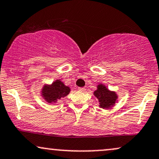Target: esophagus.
<instances>
[{
  "label": "esophagus",
  "instance_id": "1",
  "mask_svg": "<svg viewBox=\"0 0 159 159\" xmlns=\"http://www.w3.org/2000/svg\"><path fill=\"white\" fill-rule=\"evenodd\" d=\"M78 90L81 92H84L86 90V89L84 87H78Z\"/></svg>",
  "mask_w": 159,
  "mask_h": 159
}]
</instances>
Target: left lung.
Here are the masks:
<instances>
[{
	"label": "left lung",
	"mask_w": 159,
	"mask_h": 159,
	"mask_svg": "<svg viewBox=\"0 0 159 159\" xmlns=\"http://www.w3.org/2000/svg\"><path fill=\"white\" fill-rule=\"evenodd\" d=\"M94 95L98 99L99 106L103 109H109L116 104L118 96L115 92L110 91L103 84L98 85Z\"/></svg>",
	"instance_id": "obj_1"
}]
</instances>
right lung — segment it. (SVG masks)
I'll return each instance as SVG.
<instances>
[{
    "label": "right lung",
    "mask_w": 159,
    "mask_h": 159,
    "mask_svg": "<svg viewBox=\"0 0 159 159\" xmlns=\"http://www.w3.org/2000/svg\"><path fill=\"white\" fill-rule=\"evenodd\" d=\"M70 92V87L65 86L60 80H56L51 85H45L42 89V97L48 103L56 102L66 96Z\"/></svg>",
    "instance_id": "right-lung-1"
}]
</instances>
